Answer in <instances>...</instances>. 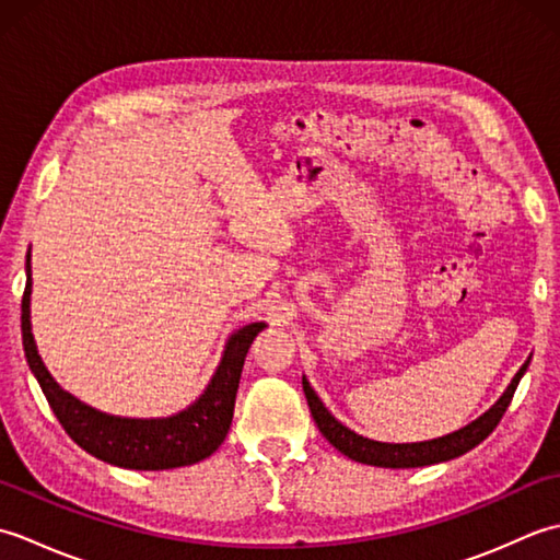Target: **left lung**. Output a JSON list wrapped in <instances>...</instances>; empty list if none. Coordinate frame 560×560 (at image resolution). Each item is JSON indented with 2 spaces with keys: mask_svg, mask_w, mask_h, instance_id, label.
I'll return each instance as SVG.
<instances>
[{
  "mask_svg": "<svg viewBox=\"0 0 560 560\" xmlns=\"http://www.w3.org/2000/svg\"><path fill=\"white\" fill-rule=\"evenodd\" d=\"M529 361L532 355L522 363V368L515 373V377L510 380V385L505 387L503 395L498 397L493 407L486 409L479 419L462 425L459 431H452L447 435H440L433 440H421V443H380V440L363 438L331 416V411L325 407L323 399L317 397V392L311 387V383H307L305 375H303V392L319 433H323L329 443L341 452V455H347L353 462L371 464V467L413 469V467H428V464L462 457L464 452L474 450L481 440L489 438L493 433V428L498 425V421L503 419V413L508 409L510 399L515 395L522 375L527 373Z\"/></svg>",
  "mask_w": 560,
  "mask_h": 560,
  "instance_id": "obj_1",
  "label": "left lung"
}]
</instances>
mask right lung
I'll list each match as a JSON object with an SVG mask.
<instances>
[{"mask_svg":"<svg viewBox=\"0 0 560 560\" xmlns=\"http://www.w3.org/2000/svg\"><path fill=\"white\" fill-rule=\"evenodd\" d=\"M26 291L21 301L23 351H26L31 373L38 380L47 404L79 447L93 457L115 464V467L139 471L187 467V464L211 457L219 450L233 421L235 395L249 343L267 323H249L225 339L217 371L205 392L189 407L173 416H161V419H129V416L105 413L77 399L47 371L31 327V249L26 257Z\"/></svg>","mask_w":560,"mask_h":560,"instance_id":"right-lung-1","label":"right lung"}]
</instances>
